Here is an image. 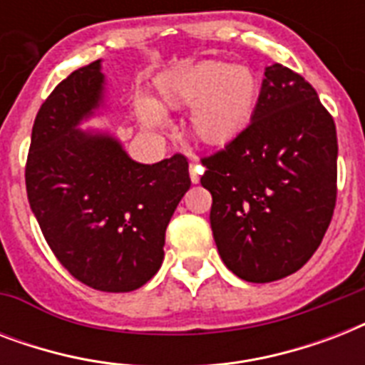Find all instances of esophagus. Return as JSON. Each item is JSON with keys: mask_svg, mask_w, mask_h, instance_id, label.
Wrapping results in <instances>:
<instances>
[{"mask_svg": "<svg viewBox=\"0 0 365 365\" xmlns=\"http://www.w3.org/2000/svg\"><path fill=\"white\" fill-rule=\"evenodd\" d=\"M200 174H202V166L197 165V163H191V166H189V176H191V182L199 183Z\"/></svg>", "mask_w": 365, "mask_h": 365, "instance_id": "34e87169", "label": "esophagus"}]
</instances>
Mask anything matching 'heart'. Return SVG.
Returning <instances> with one entry per match:
<instances>
[{"instance_id": "obj_1", "label": "heart", "mask_w": 365, "mask_h": 365, "mask_svg": "<svg viewBox=\"0 0 365 365\" xmlns=\"http://www.w3.org/2000/svg\"><path fill=\"white\" fill-rule=\"evenodd\" d=\"M157 104L138 102L140 119L149 128H165L160 110H189V126L197 140L223 148L242 136L259 102V77L250 66L222 60H199L172 68L157 79Z\"/></svg>"}]
</instances>
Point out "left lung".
Masks as SVG:
<instances>
[{
  "label": "left lung",
  "instance_id": "1",
  "mask_svg": "<svg viewBox=\"0 0 365 365\" xmlns=\"http://www.w3.org/2000/svg\"><path fill=\"white\" fill-rule=\"evenodd\" d=\"M202 165L212 233L229 271L265 284L311 259L334 216L337 132L299 73L267 66L246 132Z\"/></svg>",
  "mask_w": 365,
  "mask_h": 365
}]
</instances>
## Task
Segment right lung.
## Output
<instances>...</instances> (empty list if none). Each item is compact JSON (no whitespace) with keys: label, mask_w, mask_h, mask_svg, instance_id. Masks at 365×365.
I'll list each match as a JSON object with an SVG mask.
<instances>
[{"label":"right lung","mask_w":365,"mask_h":365,"mask_svg":"<svg viewBox=\"0 0 365 365\" xmlns=\"http://www.w3.org/2000/svg\"><path fill=\"white\" fill-rule=\"evenodd\" d=\"M104 94L96 60L43 102L31 128L26 191L43 237L71 277L121 294L160 269L166 227L191 180L183 155L142 165L110 132L81 130L106 106Z\"/></svg>","instance_id":"1"}]
</instances>
